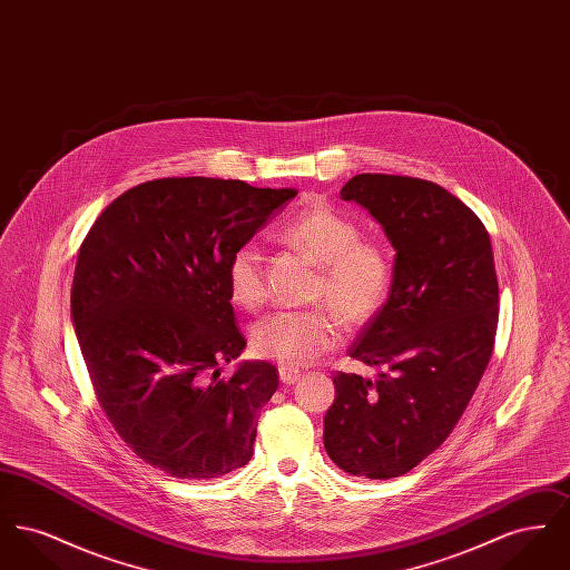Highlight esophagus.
<instances>
[{
	"mask_svg": "<svg viewBox=\"0 0 570 570\" xmlns=\"http://www.w3.org/2000/svg\"><path fill=\"white\" fill-rule=\"evenodd\" d=\"M277 372H279L282 384H295V382L301 379V372H298L297 367H286V365H282Z\"/></svg>",
	"mask_w": 570,
	"mask_h": 570,
	"instance_id": "esophagus-1",
	"label": "esophagus"
}]
</instances>
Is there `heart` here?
<instances>
[{
	"instance_id": "b5f03b06",
	"label": "heart",
	"mask_w": 570,
	"mask_h": 570,
	"mask_svg": "<svg viewBox=\"0 0 570 570\" xmlns=\"http://www.w3.org/2000/svg\"><path fill=\"white\" fill-rule=\"evenodd\" d=\"M279 237L323 265L312 293L318 305L263 318L252 328L249 344L256 356L301 367L340 344L342 318L346 325L363 326L379 316L395 286V256L384 242L361 237L353 217L331 207L298 214ZM226 293L233 305L247 312L265 305L263 249L254 242L233 249L226 263Z\"/></svg>"
}]
</instances>
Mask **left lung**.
Segmentation results:
<instances>
[{
	"label": "left lung",
	"mask_w": 570,
	"mask_h": 570,
	"mask_svg": "<svg viewBox=\"0 0 570 570\" xmlns=\"http://www.w3.org/2000/svg\"><path fill=\"white\" fill-rule=\"evenodd\" d=\"M340 194L397 254L393 293L351 348L384 372L333 376L323 438L344 472L395 479L449 438L483 379L498 328L493 252L476 214L432 181L363 173Z\"/></svg>",
	"instance_id": "left-lung-1"
}]
</instances>
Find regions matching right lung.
<instances>
[{
	"mask_svg": "<svg viewBox=\"0 0 570 570\" xmlns=\"http://www.w3.org/2000/svg\"><path fill=\"white\" fill-rule=\"evenodd\" d=\"M295 194L154 179L117 196L82 239L70 307L89 380L115 432L168 476L217 479L254 453L277 370L252 361L219 376L245 348L226 263Z\"/></svg>",
	"mask_w": 570,
	"mask_h": 570,
	"instance_id": "1",
	"label": "right lung"
}]
</instances>
